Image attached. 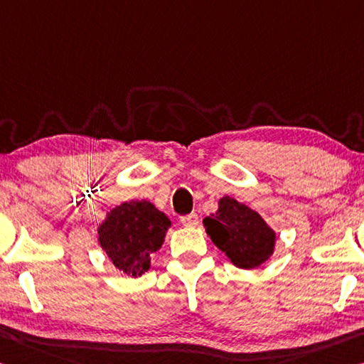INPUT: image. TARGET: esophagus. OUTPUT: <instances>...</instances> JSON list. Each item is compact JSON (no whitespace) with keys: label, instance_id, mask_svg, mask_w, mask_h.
Wrapping results in <instances>:
<instances>
[{"label":"esophagus","instance_id":"esophagus-1","mask_svg":"<svg viewBox=\"0 0 364 364\" xmlns=\"http://www.w3.org/2000/svg\"><path fill=\"white\" fill-rule=\"evenodd\" d=\"M181 223L184 225V227H198L199 225L198 213H189V215L181 217Z\"/></svg>","mask_w":364,"mask_h":364}]
</instances>
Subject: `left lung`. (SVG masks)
<instances>
[{
	"label": "left lung",
	"mask_w": 364,
	"mask_h": 364,
	"mask_svg": "<svg viewBox=\"0 0 364 364\" xmlns=\"http://www.w3.org/2000/svg\"><path fill=\"white\" fill-rule=\"evenodd\" d=\"M205 233L236 267H261L275 251L277 233L261 213L235 198L223 196L218 209L204 218Z\"/></svg>",
	"instance_id": "left-lung-1"
}]
</instances>
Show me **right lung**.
<instances>
[{
    "instance_id": "1",
    "label": "right lung",
    "mask_w": 364,
    "mask_h": 364,
    "mask_svg": "<svg viewBox=\"0 0 364 364\" xmlns=\"http://www.w3.org/2000/svg\"><path fill=\"white\" fill-rule=\"evenodd\" d=\"M171 220L152 203L129 200L107 212L97 238L119 272L137 279L151 269V255L159 251Z\"/></svg>"
}]
</instances>
